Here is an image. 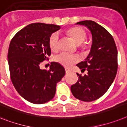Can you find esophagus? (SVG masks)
Wrapping results in <instances>:
<instances>
[{"label": "esophagus", "instance_id": "esophagus-1", "mask_svg": "<svg viewBox=\"0 0 127 127\" xmlns=\"http://www.w3.org/2000/svg\"><path fill=\"white\" fill-rule=\"evenodd\" d=\"M65 70L66 73H69L70 72V70L69 69H67V68H65Z\"/></svg>", "mask_w": 127, "mask_h": 127}]
</instances>
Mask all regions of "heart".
Segmentation results:
<instances>
[{
  "label": "heart",
  "instance_id": "heart-1",
  "mask_svg": "<svg viewBox=\"0 0 127 127\" xmlns=\"http://www.w3.org/2000/svg\"><path fill=\"white\" fill-rule=\"evenodd\" d=\"M68 35H70L77 44L78 49L84 54L90 52L92 44L86 41V31L79 27H75L68 28L66 30ZM60 35L58 32H53L49 39V45L51 51L56 52L59 49ZM78 56L76 54H69L66 52H61L54 56V60L65 67H69L78 61Z\"/></svg>",
  "mask_w": 127,
  "mask_h": 127
}]
</instances>
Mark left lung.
<instances>
[{
	"label": "left lung",
	"instance_id": "1",
	"mask_svg": "<svg viewBox=\"0 0 127 127\" xmlns=\"http://www.w3.org/2000/svg\"><path fill=\"white\" fill-rule=\"evenodd\" d=\"M76 24L84 25L92 34L91 51L84 62L77 66L84 76L77 73L78 81L71 86L73 96L82 101L97 100L107 92L118 71V50L112 35L102 26L93 21H84Z\"/></svg>",
	"mask_w": 127,
	"mask_h": 127
}]
</instances>
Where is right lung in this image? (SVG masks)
Returning <instances> with one entry per match:
<instances>
[{"instance_id": "add662e5", "label": "right lung", "mask_w": 127, "mask_h": 127, "mask_svg": "<svg viewBox=\"0 0 127 127\" xmlns=\"http://www.w3.org/2000/svg\"><path fill=\"white\" fill-rule=\"evenodd\" d=\"M60 26L37 23L19 30L11 39L8 58L11 82L21 96L33 104H43L53 99L56 84L65 74L64 67L52 62L50 69L39 65L51 54L49 39Z\"/></svg>"}]
</instances>
